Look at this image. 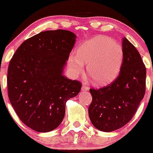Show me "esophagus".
<instances>
[{
    "label": "esophagus",
    "mask_w": 153,
    "mask_h": 153,
    "mask_svg": "<svg viewBox=\"0 0 153 153\" xmlns=\"http://www.w3.org/2000/svg\"><path fill=\"white\" fill-rule=\"evenodd\" d=\"M82 89V91H88L89 90V87L86 85H85V84H83L82 89Z\"/></svg>",
    "instance_id": "1"
}]
</instances>
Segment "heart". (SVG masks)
<instances>
[{
	"mask_svg": "<svg viewBox=\"0 0 153 153\" xmlns=\"http://www.w3.org/2000/svg\"><path fill=\"white\" fill-rule=\"evenodd\" d=\"M124 61V50L118 43L104 35L84 41L77 54L69 56L68 66L72 75L77 77L84 71V64L92 82L104 86L118 77Z\"/></svg>",
	"mask_w": 153,
	"mask_h": 153,
	"instance_id": "obj_1",
	"label": "heart"
}]
</instances>
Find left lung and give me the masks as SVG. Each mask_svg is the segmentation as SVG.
<instances>
[{"instance_id":"obj_1","label":"left lung","mask_w":153,"mask_h":153,"mask_svg":"<svg viewBox=\"0 0 153 153\" xmlns=\"http://www.w3.org/2000/svg\"><path fill=\"white\" fill-rule=\"evenodd\" d=\"M124 61L116 79L98 89H90L88 112L91 122L103 132H112L132 118L146 90V67L136 48L123 38Z\"/></svg>"}]
</instances>
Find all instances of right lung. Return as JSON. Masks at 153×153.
I'll return each instance as SVG.
<instances>
[{
    "mask_svg": "<svg viewBox=\"0 0 153 153\" xmlns=\"http://www.w3.org/2000/svg\"><path fill=\"white\" fill-rule=\"evenodd\" d=\"M76 35L58 29L41 32L26 40L11 59L8 96L21 121L33 130L50 132L65 115L66 103L82 84L63 75Z\"/></svg>",
    "mask_w": 153,
    "mask_h": 153,
    "instance_id": "right-lung-1",
    "label": "right lung"
}]
</instances>
